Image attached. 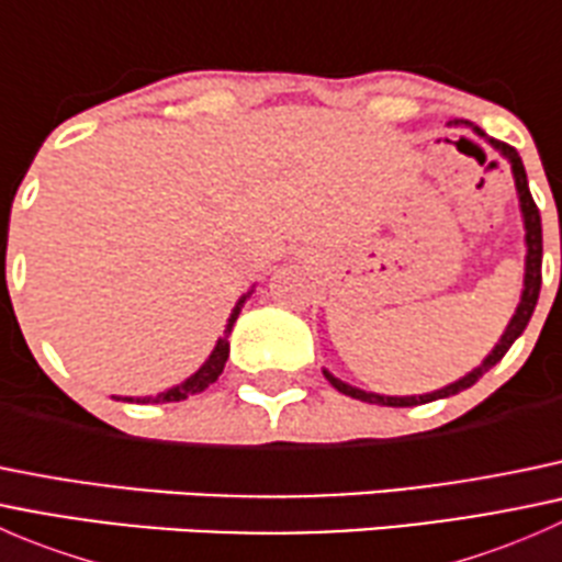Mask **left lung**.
<instances>
[{
  "label": "left lung",
  "mask_w": 562,
  "mask_h": 562,
  "mask_svg": "<svg viewBox=\"0 0 562 562\" xmlns=\"http://www.w3.org/2000/svg\"><path fill=\"white\" fill-rule=\"evenodd\" d=\"M459 124V122H454ZM468 127H473L470 122H464ZM475 133H481V127H473ZM490 144L495 146L497 151H501L503 157H506L508 162H512V171H514V181H517V195H519V209H522V220H525V245H527V255H525V291H522V299H519V307L517 313H514L512 323L506 326V331H503L501 342L492 348V353L486 356L484 361H481V367H475L473 372H468L464 378H459L457 383H451V386L440 389V391H432V394H418V396H383V394H372V391H361L356 386H348V383H342L339 378H334L331 372L323 370V375H326V381L331 383L334 389L339 391V394L345 396H353V400H361V402H372V405H386V407H413V405H424V402H432V400H443V396H451V394H459V391L470 389L475 381H479L484 372H490L492 367L497 364V361L503 359V356L508 353V348L514 345V339L519 337V334L525 331V326L530 323V315L532 310H536V302H538V291H541V255H543V239H541V214H538V206L536 201H532L530 195V187H527V173H525V166H522V157H519V151L514 149V146L503 144V140H495L490 138Z\"/></svg>",
  "instance_id": "obj_1"
}]
</instances>
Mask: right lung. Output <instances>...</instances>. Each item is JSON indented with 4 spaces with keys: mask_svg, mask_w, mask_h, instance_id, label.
Segmentation results:
<instances>
[{
    "mask_svg": "<svg viewBox=\"0 0 562 562\" xmlns=\"http://www.w3.org/2000/svg\"><path fill=\"white\" fill-rule=\"evenodd\" d=\"M249 293H252V291H249ZM249 293H245V296H241L239 302H236L234 313H231V317H228V326H225V334L217 339V345H214L212 356H209V359L203 361V367L195 372V375H190L184 383H179V386L162 391V394H157V396H138V402H181V400H187V396L201 394L203 389L212 386V383L217 381L220 375H223V367H225V361H228V350H231L228 334H231V328H234V323H236V317H239L241 307H245ZM124 400L133 402V396H124Z\"/></svg>",
    "mask_w": 562,
    "mask_h": 562,
    "instance_id": "1",
    "label": "right lung"
}]
</instances>
